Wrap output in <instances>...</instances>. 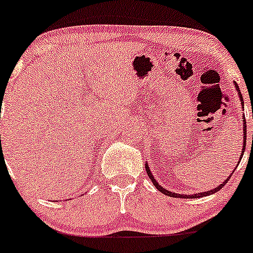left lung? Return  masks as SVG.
Here are the masks:
<instances>
[{"label":"left lung","mask_w":253,"mask_h":253,"mask_svg":"<svg viewBox=\"0 0 253 253\" xmlns=\"http://www.w3.org/2000/svg\"><path fill=\"white\" fill-rule=\"evenodd\" d=\"M235 86H236V89H238V91H239V96H240V100H241V102H243L244 104V100H243V95H241V93H240V90H239V88H238V85H236L235 84ZM243 119H244V132H245V134H244V147H243V153H241V158H243V156H244V152H245V147H246V121H245V116H243ZM241 160V159H240ZM240 163V162H239ZM146 171H147V175H148V177L151 178V181L153 182V184L154 186L157 187V189H159L160 192L163 193V194H165V195H169V197H173V198H183V199H194V198H202V197H206V195H210V194H213V193H216V192H218L219 189H222L224 187V184L227 183L228 181H229V178H230V175L229 177L227 178V180L225 181H223L222 182L221 184H219L218 187H216V188H213V189H211V191H209V192H203V193H198V194H188V195H186V194H177V193H173V192H169V191H167V189H164L163 188L162 186H159V183L158 182L156 181V178L153 177V176H152V172H151V170L148 169V165L146 164Z\"/></svg>","instance_id":"obj_1"}]
</instances>
